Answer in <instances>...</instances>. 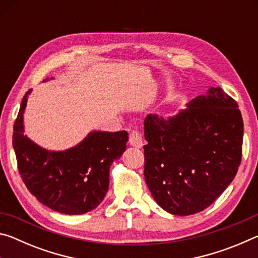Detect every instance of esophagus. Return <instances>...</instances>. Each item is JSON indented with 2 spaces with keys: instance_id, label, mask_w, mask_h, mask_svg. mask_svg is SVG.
<instances>
[{
  "instance_id": "obj_1",
  "label": "esophagus",
  "mask_w": 258,
  "mask_h": 258,
  "mask_svg": "<svg viewBox=\"0 0 258 258\" xmlns=\"http://www.w3.org/2000/svg\"><path fill=\"white\" fill-rule=\"evenodd\" d=\"M130 143L135 148H142L143 146V138L142 134L138 130H133L130 133Z\"/></svg>"
}]
</instances>
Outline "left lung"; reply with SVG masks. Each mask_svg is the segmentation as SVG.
Returning a JSON list of instances; mask_svg holds the SVG:
<instances>
[{"mask_svg":"<svg viewBox=\"0 0 258 258\" xmlns=\"http://www.w3.org/2000/svg\"><path fill=\"white\" fill-rule=\"evenodd\" d=\"M145 178L152 197L178 216L199 213L238 172L243 121L234 99L211 87L177 115L145 119Z\"/></svg>","mask_w":258,"mask_h":258,"instance_id":"1","label":"left lung"}]
</instances>
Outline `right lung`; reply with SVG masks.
Masks as SVG:
<instances>
[{
  "label": "right lung",
  "instance_id": "add662e5",
  "mask_svg": "<svg viewBox=\"0 0 258 258\" xmlns=\"http://www.w3.org/2000/svg\"><path fill=\"white\" fill-rule=\"evenodd\" d=\"M28 90L14 125L12 145L18 171L30 194L45 206L68 215L97 208L106 197L109 168L126 149L128 134L92 132L64 151H47L24 135L23 115Z\"/></svg>",
  "mask_w": 258,
  "mask_h": 258
}]
</instances>
